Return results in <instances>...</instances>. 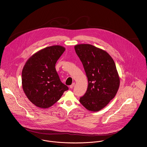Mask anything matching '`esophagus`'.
Listing matches in <instances>:
<instances>
[{"label":"esophagus","instance_id":"obj_1","mask_svg":"<svg viewBox=\"0 0 147 147\" xmlns=\"http://www.w3.org/2000/svg\"><path fill=\"white\" fill-rule=\"evenodd\" d=\"M74 85H75V83H72V84L70 86V88H73L74 87Z\"/></svg>","mask_w":147,"mask_h":147}]
</instances>
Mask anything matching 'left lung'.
<instances>
[{"label":"left lung","mask_w":147,"mask_h":147,"mask_svg":"<svg viewBox=\"0 0 147 147\" xmlns=\"http://www.w3.org/2000/svg\"><path fill=\"white\" fill-rule=\"evenodd\" d=\"M88 78L86 93L79 102L87 110L98 111L115 96L120 79L113 58L105 51L90 44L75 46Z\"/></svg>","instance_id":"left-lung-1"}]
</instances>
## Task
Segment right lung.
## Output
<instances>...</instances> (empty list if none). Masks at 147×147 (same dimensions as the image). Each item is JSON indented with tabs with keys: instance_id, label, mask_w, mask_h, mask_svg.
<instances>
[{
	"instance_id": "add662e5",
	"label": "right lung",
	"mask_w": 147,
	"mask_h": 147,
	"mask_svg": "<svg viewBox=\"0 0 147 147\" xmlns=\"http://www.w3.org/2000/svg\"><path fill=\"white\" fill-rule=\"evenodd\" d=\"M65 50L61 46L47 47L31 57L23 68V91L29 100L38 107L51 106L69 89L61 82L55 67Z\"/></svg>"
}]
</instances>
